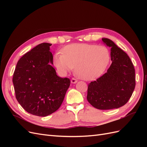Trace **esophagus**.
Returning a JSON list of instances; mask_svg holds the SVG:
<instances>
[{"instance_id":"esophagus-1","label":"esophagus","mask_w":147,"mask_h":147,"mask_svg":"<svg viewBox=\"0 0 147 147\" xmlns=\"http://www.w3.org/2000/svg\"><path fill=\"white\" fill-rule=\"evenodd\" d=\"M77 82H78L77 80L74 78H72V80H71V83H76Z\"/></svg>"}]
</instances>
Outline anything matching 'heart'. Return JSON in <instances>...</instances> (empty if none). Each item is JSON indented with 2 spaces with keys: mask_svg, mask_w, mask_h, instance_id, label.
<instances>
[{
  "mask_svg": "<svg viewBox=\"0 0 147 147\" xmlns=\"http://www.w3.org/2000/svg\"><path fill=\"white\" fill-rule=\"evenodd\" d=\"M110 59L108 48L102 45L76 43L65 47L54 56V64L63 72L75 67V74L84 80H94L104 72Z\"/></svg>",
  "mask_w": 147,
  "mask_h": 147,
  "instance_id": "1",
  "label": "heart"
}]
</instances>
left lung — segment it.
Instances as JSON below:
<instances>
[{"label": "left lung", "mask_w": 147, "mask_h": 147, "mask_svg": "<svg viewBox=\"0 0 147 147\" xmlns=\"http://www.w3.org/2000/svg\"><path fill=\"white\" fill-rule=\"evenodd\" d=\"M102 40L111 48L112 63L105 74L89 83L87 100L99 110L118 109L127 103L134 90V67L128 55L112 40Z\"/></svg>", "instance_id": "1"}]
</instances>
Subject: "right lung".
I'll return each mask as SVG.
<instances>
[{
	"label": "right lung",
	"instance_id": "right-lung-1",
	"mask_svg": "<svg viewBox=\"0 0 147 147\" xmlns=\"http://www.w3.org/2000/svg\"><path fill=\"white\" fill-rule=\"evenodd\" d=\"M51 44L42 43L18 62L13 77L16 98L26 112L46 117L58 109L70 80L57 75L53 67Z\"/></svg>",
	"mask_w": 147,
	"mask_h": 147
}]
</instances>
